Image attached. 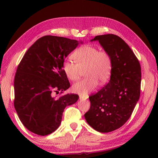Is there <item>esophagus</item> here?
<instances>
[{"mask_svg": "<svg viewBox=\"0 0 158 158\" xmlns=\"http://www.w3.org/2000/svg\"><path fill=\"white\" fill-rule=\"evenodd\" d=\"M87 97H83L82 95H79V99H86Z\"/></svg>", "mask_w": 158, "mask_h": 158, "instance_id": "esophagus-1", "label": "esophagus"}]
</instances>
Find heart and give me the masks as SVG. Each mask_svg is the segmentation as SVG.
Segmentation results:
<instances>
[{"label": "heart", "mask_w": 158, "mask_h": 158, "mask_svg": "<svg viewBox=\"0 0 158 158\" xmlns=\"http://www.w3.org/2000/svg\"><path fill=\"white\" fill-rule=\"evenodd\" d=\"M76 62L67 60L63 69L66 77L71 81H77L85 71L86 78L73 85V91L86 95L95 89L100 82L105 84L110 79L112 72V58L109 52L100 49L93 44L81 46L73 53Z\"/></svg>", "instance_id": "1"}]
</instances>
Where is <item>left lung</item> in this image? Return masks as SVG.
Listing matches in <instances>:
<instances>
[{
  "instance_id": "8db88e82",
  "label": "left lung",
  "mask_w": 158,
  "mask_h": 158,
  "mask_svg": "<svg viewBox=\"0 0 158 158\" xmlns=\"http://www.w3.org/2000/svg\"><path fill=\"white\" fill-rule=\"evenodd\" d=\"M98 40L112 58L110 81L89 97L90 107L84 114L86 122L100 132L123 126L130 118L140 97L141 66L123 40L114 34L97 35Z\"/></svg>"
}]
</instances>
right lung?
I'll return each instance as SVG.
<instances>
[{
    "label": "right lung",
    "instance_id": "right-lung-1",
    "mask_svg": "<svg viewBox=\"0 0 158 158\" xmlns=\"http://www.w3.org/2000/svg\"><path fill=\"white\" fill-rule=\"evenodd\" d=\"M82 42L63 37L46 35L29 48L15 74L14 105L27 129L36 135H48L60 126L66 106L79 99L77 94L53 97L52 93L69 89L64 73L65 58Z\"/></svg>",
    "mask_w": 158,
    "mask_h": 158
}]
</instances>
